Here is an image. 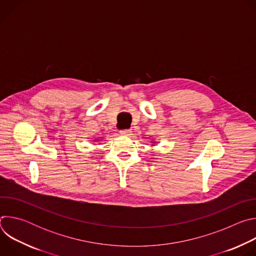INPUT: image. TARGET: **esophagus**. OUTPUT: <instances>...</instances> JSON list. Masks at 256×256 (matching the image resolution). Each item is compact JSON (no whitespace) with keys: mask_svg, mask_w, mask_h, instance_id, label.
<instances>
[{"mask_svg":"<svg viewBox=\"0 0 256 256\" xmlns=\"http://www.w3.org/2000/svg\"><path fill=\"white\" fill-rule=\"evenodd\" d=\"M120 132L122 136H130L132 134V130H122Z\"/></svg>","mask_w":256,"mask_h":256,"instance_id":"34e87169","label":"esophagus"}]
</instances>
